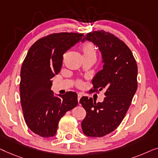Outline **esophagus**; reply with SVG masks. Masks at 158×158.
Returning a JSON list of instances; mask_svg holds the SVG:
<instances>
[{
    "label": "esophagus",
    "mask_w": 158,
    "mask_h": 158,
    "mask_svg": "<svg viewBox=\"0 0 158 158\" xmlns=\"http://www.w3.org/2000/svg\"><path fill=\"white\" fill-rule=\"evenodd\" d=\"M81 95L80 94H78V96H77V99H78V102H79V101H80V99H81Z\"/></svg>",
    "instance_id": "1"
}]
</instances>
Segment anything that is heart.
<instances>
[{"instance_id": "b5f03b06", "label": "heart", "mask_w": 158, "mask_h": 158, "mask_svg": "<svg viewBox=\"0 0 158 158\" xmlns=\"http://www.w3.org/2000/svg\"><path fill=\"white\" fill-rule=\"evenodd\" d=\"M81 52L84 59H92L95 60L97 58V50L94 44L92 42H86L81 46ZM78 85H81L79 82Z\"/></svg>"}]
</instances>
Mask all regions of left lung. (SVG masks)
Returning a JSON list of instances; mask_svg holds the SVG:
<instances>
[{
    "label": "left lung",
    "mask_w": 158,
    "mask_h": 158,
    "mask_svg": "<svg viewBox=\"0 0 158 158\" xmlns=\"http://www.w3.org/2000/svg\"><path fill=\"white\" fill-rule=\"evenodd\" d=\"M93 42L99 47L103 69L92 80L94 92L105 89L102 102L82 97L80 104L86 115L81 122L84 134L101 137L110 134L123 120L137 89V65L131 50L110 32L95 31L86 34L81 42Z\"/></svg>",
    "instance_id": "8db88e82"
}]
</instances>
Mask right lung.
Wrapping results in <instances>:
<instances>
[{
	"mask_svg": "<svg viewBox=\"0 0 158 158\" xmlns=\"http://www.w3.org/2000/svg\"><path fill=\"white\" fill-rule=\"evenodd\" d=\"M83 35L62 32L41 38L31 46L23 62L20 94L23 117L28 128L39 136H54L60 119L78 104L76 92L54 97L51 79L61 70L63 54Z\"/></svg>",
	"mask_w": 158,
	"mask_h": 158,
	"instance_id": "add662e5",
	"label": "right lung"
}]
</instances>
